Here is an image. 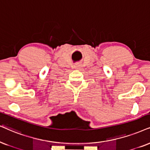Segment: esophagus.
<instances>
[{
	"label": "esophagus",
	"instance_id": "obj_1",
	"mask_svg": "<svg viewBox=\"0 0 150 150\" xmlns=\"http://www.w3.org/2000/svg\"><path fill=\"white\" fill-rule=\"evenodd\" d=\"M74 68L76 69H81V65L80 64H77L74 66Z\"/></svg>",
	"mask_w": 150,
	"mask_h": 150
}]
</instances>
